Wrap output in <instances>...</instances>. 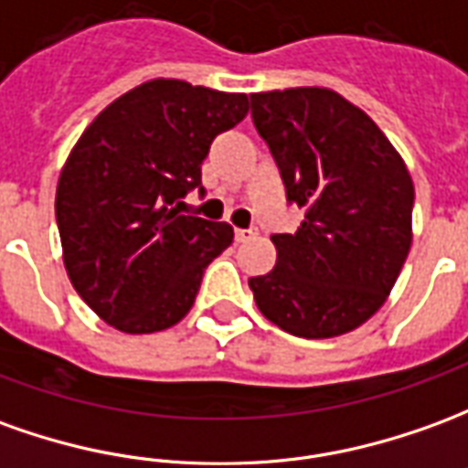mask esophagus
<instances>
[{
  "label": "esophagus",
  "mask_w": 468,
  "mask_h": 468,
  "mask_svg": "<svg viewBox=\"0 0 468 468\" xmlns=\"http://www.w3.org/2000/svg\"><path fill=\"white\" fill-rule=\"evenodd\" d=\"M250 238H256V230H243V228H235V240H238V243H245V240H250Z\"/></svg>",
  "instance_id": "34e87169"
}]
</instances>
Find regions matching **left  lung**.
Masks as SVG:
<instances>
[{
	"label": "left lung",
	"mask_w": 468,
	"mask_h": 468,
	"mask_svg": "<svg viewBox=\"0 0 468 468\" xmlns=\"http://www.w3.org/2000/svg\"><path fill=\"white\" fill-rule=\"evenodd\" d=\"M296 233L271 235L276 266L248 286L258 309L306 339L347 335L380 309L413 243L416 189L378 123L329 88L250 93Z\"/></svg>",
	"instance_id": "left-lung-1"
}]
</instances>
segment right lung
Instances as JSON below:
<instances>
[{"instance_id": "1", "label": "right lung", "mask_w": 468, "mask_h": 468, "mask_svg": "<svg viewBox=\"0 0 468 468\" xmlns=\"http://www.w3.org/2000/svg\"><path fill=\"white\" fill-rule=\"evenodd\" d=\"M245 113V93L154 78L80 133L58 179L55 218L68 279L106 324L152 335L192 309L233 228L182 215L179 200L202 185L212 139Z\"/></svg>"}]
</instances>
